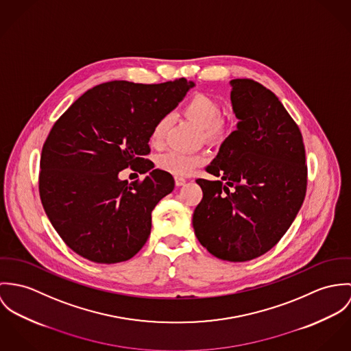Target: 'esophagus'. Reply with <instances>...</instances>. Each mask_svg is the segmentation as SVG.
Instances as JSON below:
<instances>
[{
  "instance_id": "34e87169",
  "label": "esophagus",
  "mask_w": 351,
  "mask_h": 351,
  "mask_svg": "<svg viewBox=\"0 0 351 351\" xmlns=\"http://www.w3.org/2000/svg\"><path fill=\"white\" fill-rule=\"evenodd\" d=\"M186 182H187V179L186 178H175V183H176V186L178 187H180V186H184L186 184Z\"/></svg>"
}]
</instances>
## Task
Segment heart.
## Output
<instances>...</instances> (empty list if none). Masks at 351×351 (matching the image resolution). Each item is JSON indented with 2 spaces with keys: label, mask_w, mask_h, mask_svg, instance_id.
<instances>
[{
  "label": "heart",
  "mask_w": 351,
  "mask_h": 351,
  "mask_svg": "<svg viewBox=\"0 0 351 351\" xmlns=\"http://www.w3.org/2000/svg\"><path fill=\"white\" fill-rule=\"evenodd\" d=\"M183 114L202 129L203 136L208 140H215L222 137L225 133V125L221 118V106L219 104L206 93H195L186 104L183 105ZM169 128V116L164 114L157 118L151 129V143L154 145H161L165 140L167 132ZM204 161V157L199 154L171 151L158 157V167L173 175V176H187Z\"/></svg>",
  "instance_id": "obj_1"
}]
</instances>
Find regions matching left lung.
<instances>
[{"label": "left lung", "instance_id": "obj_1", "mask_svg": "<svg viewBox=\"0 0 351 351\" xmlns=\"http://www.w3.org/2000/svg\"><path fill=\"white\" fill-rule=\"evenodd\" d=\"M239 119L196 179L203 197L193 217L195 235L217 258L243 263L263 256L296 218L307 191L299 126L271 90L253 79L230 82Z\"/></svg>", "mask_w": 351, "mask_h": 351}]
</instances>
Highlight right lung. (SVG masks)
<instances>
[{
  "label": "right lung",
  "mask_w": 351,
  "mask_h": 351,
  "mask_svg": "<svg viewBox=\"0 0 351 351\" xmlns=\"http://www.w3.org/2000/svg\"><path fill=\"white\" fill-rule=\"evenodd\" d=\"M194 86L186 78L106 82L87 90L53 123L40 157V199L77 254L116 264L145 245L152 210L175 187L171 173L145 158L151 129ZM128 166L149 175L141 182L119 181L117 173Z\"/></svg>",
  "instance_id": "add662e5"
}]
</instances>
